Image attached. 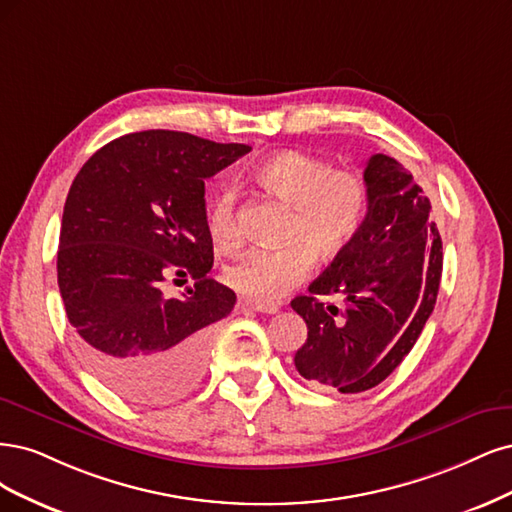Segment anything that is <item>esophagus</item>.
<instances>
[{"label":"esophagus","instance_id":"34e87169","mask_svg":"<svg viewBox=\"0 0 512 512\" xmlns=\"http://www.w3.org/2000/svg\"><path fill=\"white\" fill-rule=\"evenodd\" d=\"M255 312H266V315H274L280 308V302H263V300H246Z\"/></svg>","mask_w":512,"mask_h":512}]
</instances>
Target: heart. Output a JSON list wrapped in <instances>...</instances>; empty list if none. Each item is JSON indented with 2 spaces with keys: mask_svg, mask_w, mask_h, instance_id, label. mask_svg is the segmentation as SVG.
Wrapping results in <instances>:
<instances>
[{
  "mask_svg": "<svg viewBox=\"0 0 512 512\" xmlns=\"http://www.w3.org/2000/svg\"><path fill=\"white\" fill-rule=\"evenodd\" d=\"M255 180L293 208L283 249H255L229 263L225 280L242 295L272 302L298 287L315 266L349 249L368 212L366 180L353 170H332L327 159L306 151H278L255 168ZM208 232L219 246L240 242L238 195L221 189L208 210Z\"/></svg>",
  "mask_w": 512,
  "mask_h": 512,
  "instance_id": "heart-1",
  "label": "heart"
}]
</instances>
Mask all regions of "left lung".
Listing matches in <instances>:
<instances>
[{"instance_id": "1", "label": "left lung", "mask_w": 512, "mask_h": 512, "mask_svg": "<svg viewBox=\"0 0 512 512\" xmlns=\"http://www.w3.org/2000/svg\"><path fill=\"white\" fill-rule=\"evenodd\" d=\"M368 212L357 238L291 300L308 338L295 368L317 387L361 393L383 383L430 319L442 276L432 204L412 174L383 153L366 163ZM336 292L342 305L324 302Z\"/></svg>"}]
</instances>
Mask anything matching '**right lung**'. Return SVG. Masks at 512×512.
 <instances>
[{"instance_id": "right-lung-1", "label": "right lung", "mask_w": 512, "mask_h": 512, "mask_svg": "<svg viewBox=\"0 0 512 512\" xmlns=\"http://www.w3.org/2000/svg\"><path fill=\"white\" fill-rule=\"evenodd\" d=\"M251 151L148 129L102 146L65 200L57 280L82 359L134 404H168L204 374L212 325L236 293L208 278L204 180ZM172 277L194 287L166 299Z\"/></svg>"}]
</instances>
